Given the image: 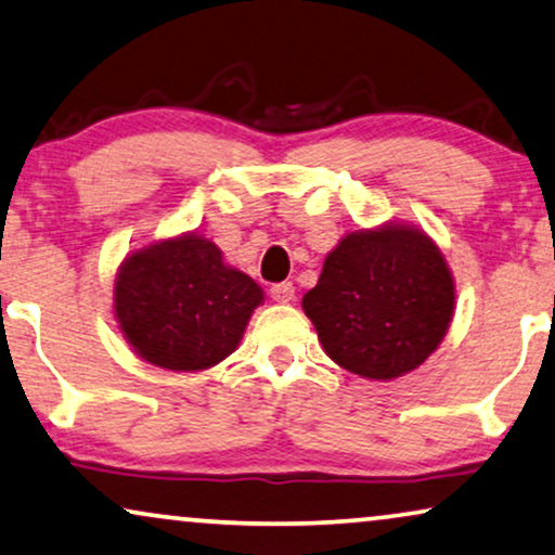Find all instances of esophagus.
Instances as JSON below:
<instances>
[{"mask_svg":"<svg viewBox=\"0 0 555 555\" xmlns=\"http://www.w3.org/2000/svg\"><path fill=\"white\" fill-rule=\"evenodd\" d=\"M270 298L275 302H291L295 298V287L293 283H278L270 287Z\"/></svg>","mask_w":555,"mask_h":555,"instance_id":"34e87169","label":"esophagus"}]
</instances>
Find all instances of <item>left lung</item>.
<instances>
[{
  "label": "left lung",
  "instance_id": "left-lung-1",
  "mask_svg": "<svg viewBox=\"0 0 555 555\" xmlns=\"http://www.w3.org/2000/svg\"><path fill=\"white\" fill-rule=\"evenodd\" d=\"M323 351L363 378H397L442 344L454 280L427 234L409 224L346 234L302 295Z\"/></svg>",
  "mask_w": 555,
  "mask_h": 555
}]
</instances>
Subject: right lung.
I'll list each match as a JSON object with an SVG mask.
<instances>
[{
	"mask_svg": "<svg viewBox=\"0 0 555 555\" xmlns=\"http://www.w3.org/2000/svg\"><path fill=\"white\" fill-rule=\"evenodd\" d=\"M262 298L253 278L224 264L215 242L192 232L126 257L113 308L143 361L169 371H202L237 348Z\"/></svg>",
	"mask_w": 555,
	"mask_h": 555,
	"instance_id": "right-lung-1",
	"label": "right lung"
}]
</instances>
